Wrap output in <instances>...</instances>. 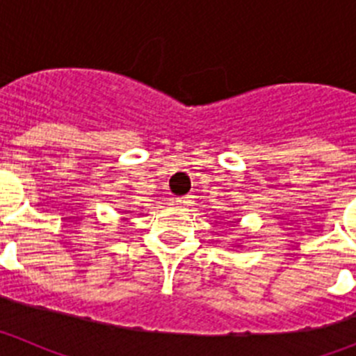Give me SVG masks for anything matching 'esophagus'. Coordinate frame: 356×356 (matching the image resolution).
<instances>
[{
	"label": "esophagus",
	"instance_id": "esophagus-1",
	"mask_svg": "<svg viewBox=\"0 0 356 356\" xmlns=\"http://www.w3.org/2000/svg\"><path fill=\"white\" fill-rule=\"evenodd\" d=\"M176 205H178V207H191V205H193V196L176 197Z\"/></svg>",
	"mask_w": 356,
	"mask_h": 356
}]
</instances>
